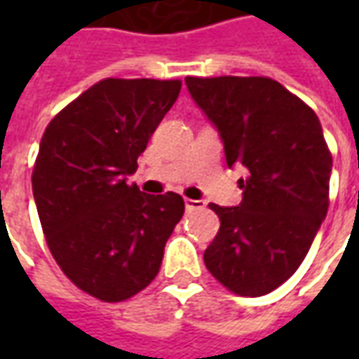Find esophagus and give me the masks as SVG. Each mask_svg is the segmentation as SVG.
Here are the masks:
<instances>
[{
  "label": "esophagus",
  "instance_id": "1",
  "mask_svg": "<svg viewBox=\"0 0 359 359\" xmlns=\"http://www.w3.org/2000/svg\"><path fill=\"white\" fill-rule=\"evenodd\" d=\"M203 201L201 200H187L186 198V210L187 212H194V210H203Z\"/></svg>",
  "mask_w": 359,
  "mask_h": 359
}]
</instances>
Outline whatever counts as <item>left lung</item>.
<instances>
[{
	"label": "left lung",
	"instance_id": "8db88e82",
	"mask_svg": "<svg viewBox=\"0 0 359 359\" xmlns=\"http://www.w3.org/2000/svg\"><path fill=\"white\" fill-rule=\"evenodd\" d=\"M186 86L219 131L229 168L248 170L240 205L210 203L219 231L205 268L238 296H266L296 273L327 214L332 154L322 123L269 77H186Z\"/></svg>",
	"mask_w": 359,
	"mask_h": 359
}]
</instances>
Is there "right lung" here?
Instances as JSON below:
<instances>
[{
  "label": "right lung",
  "mask_w": 359,
  "mask_h": 359,
  "mask_svg": "<svg viewBox=\"0 0 359 359\" xmlns=\"http://www.w3.org/2000/svg\"><path fill=\"white\" fill-rule=\"evenodd\" d=\"M180 90V79L107 77L65 105L41 137L32 187L49 252L102 302H123L151 283L186 210L173 191L128 186Z\"/></svg>",
  "instance_id": "obj_1"
}]
</instances>
